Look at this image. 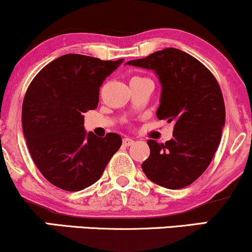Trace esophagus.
Instances as JSON below:
<instances>
[{
	"label": "esophagus",
	"instance_id": "esophagus-1",
	"mask_svg": "<svg viewBox=\"0 0 252 252\" xmlns=\"http://www.w3.org/2000/svg\"><path fill=\"white\" fill-rule=\"evenodd\" d=\"M134 142L135 141L132 140V138H130V137H124L123 138V144L126 147H129V146H131V144H134Z\"/></svg>",
	"mask_w": 252,
	"mask_h": 252
}]
</instances>
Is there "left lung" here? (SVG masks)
Wrapping results in <instances>:
<instances>
[{"label": "left lung", "instance_id": "left-lung-1", "mask_svg": "<svg viewBox=\"0 0 252 252\" xmlns=\"http://www.w3.org/2000/svg\"><path fill=\"white\" fill-rule=\"evenodd\" d=\"M126 65L153 70L161 84L158 120L174 123L166 143L148 140L142 163L150 181L169 189H184L206 170L225 126V104L213 74L178 48H164Z\"/></svg>", "mask_w": 252, "mask_h": 252}]
</instances>
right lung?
I'll list each match as a JSON object with an SVG mask.
<instances>
[{
    "label": "right lung",
    "mask_w": 252,
    "mask_h": 252,
    "mask_svg": "<svg viewBox=\"0 0 252 252\" xmlns=\"http://www.w3.org/2000/svg\"><path fill=\"white\" fill-rule=\"evenodd\" d=\"M122 63L65 54L32 80L22 104V129L34 163L54 186L70 192L91 186L120 149V135L86 132L83 114L97 108L99 88Z\"/></svg>",
    "instance_id": "right-lung-1"
}]
</instances>
